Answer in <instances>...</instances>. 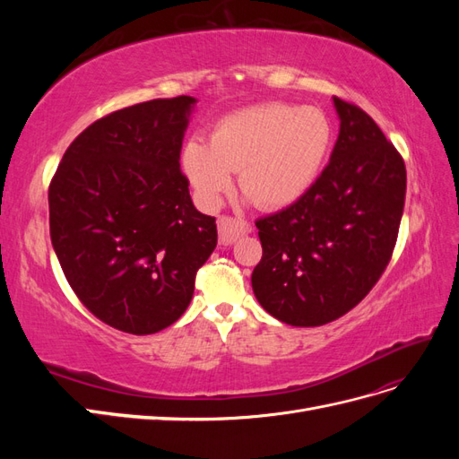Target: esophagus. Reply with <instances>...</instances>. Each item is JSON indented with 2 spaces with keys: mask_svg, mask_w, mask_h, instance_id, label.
Returning <instances> with one entry per match:
<instances>
[{
  "mask_svg": "<svg viewBox=\"0 0 459 459\" xmlns=\"http://www.w3.org/2000/svg\"><path fill=\"white\" fill-rule=\"evenodd\" d=\"M251 231L245 220L231 218V216H220L218 218V235L221 245H233L245 233Z\"/></svg>",
  "mask_w": 459,
  "mask_h": 459,
  "instance_id": "obj_1",
  "label": "esophagus"
}]
</instances>
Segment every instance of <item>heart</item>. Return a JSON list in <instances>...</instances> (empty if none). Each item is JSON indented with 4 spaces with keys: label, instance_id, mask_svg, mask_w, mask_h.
<instances>
[{
    "label": "heart",
    "instance_id": "1",
    "mask_svg": "<svg viewBox=\"0 0 459 459\" xmlns=\"http://www.w3.org/2000/svg\"><path fill=\"white\" fill-rule=\"evenodd\" d=\"M333 122L317 107L260 103L221 118L211 135L191 137L182 166L206 206H216L238 172L243 195L260 211L299 203L322 176L333 147Z\"/></svg>",
    "mask_w": 459,
    "mask_h": 459
}]
</instances>
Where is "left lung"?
<instances>
[{"mask_svg": "<svg viewBox=\"0 0 459 459\" xmlns=\"http://www.w3.org/2000/svg\"><path fill=\"white\" fill-rule=\"evenodd\" d=\"M337 143L299 203L256 220L262 260L253 272L260 307L280 322H333L379 281L396 245L406 199L400 152L362 108L333 97Z\"/></svg>", "mask_w": 459, "mask_h": 459, "instance_id": "obj_1", "label": "left lung"}]
</instances>
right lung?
Returning <instances> with one entry per match:
<instances>
[{"label":"right lung","mask_w":459,"mask_h":459,"mask_svg":"<svg viewBox=\"0 0 459 459\" xmlns=\"http://www.w3.org/2000/svg\"><path fill=\"white\" fill-rule=\"evenodd\" d=\"M197 100H152L82 132L49 184V233L68 285L101 322L132 335L172 325L218 243L179 170Z\"/></svg>","instance_id":"obj_1"}]
</instances>
